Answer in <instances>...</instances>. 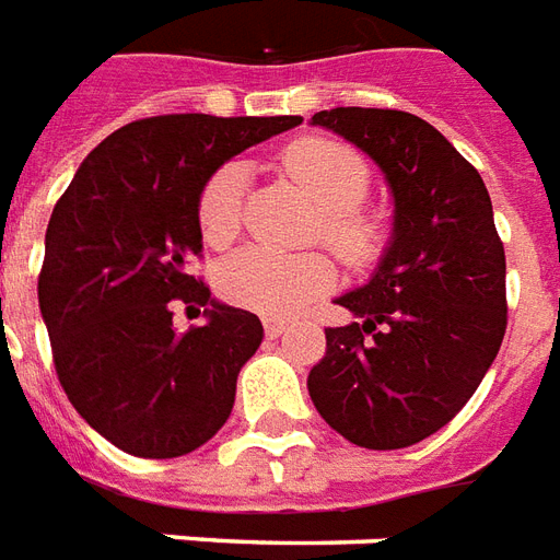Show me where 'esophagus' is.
<instances>
[{
    "instance_id": "34e87169",
    "label": "esophagus",
    "mask_w": 560,
    "mask_h": 560,
    "mask_svg": "<svg viewBox=\"0 0 560 560\" xmlns=\"http://www.w3.org/2000/svg\"><path fill=\"white\" fill-rule=\"evenodd\" d=\"M264 329H267L269 338H279V335L288 329V323L276 320V317H269V320H264Z\"/></svg>"
}]
</instances>
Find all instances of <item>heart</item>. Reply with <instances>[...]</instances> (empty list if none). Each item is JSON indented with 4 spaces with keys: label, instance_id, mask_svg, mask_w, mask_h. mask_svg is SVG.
I'll return each instance as SVG.
<instances>
[{
    "label": "heart",
    "instance_id": "1",
    "mask_svg": "<svg viewBox=\"0 0 560 560\" xmlns=\"http://www.w3.org/2000/svg\"><path fill=\"white\" fill-rule=\"evenodd\" d=\"M281 168L320 207L314 234L335 248L350 269L374 267L383 258L388 228L374 207L362 201L371 168L362 156L332 139H300L281 153ZM246 165H219L198 192V231L210 248H228L243 231ZM338 269L326 252L276 255L248 248L219 267V293L240 308L264 317H291L335 288Z\"/></svg>",
    "mask_w": 560,
    "mask_h": 560
}]
</instances>
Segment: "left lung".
Segmentation results:
<instances>
[{
	"label": "left lung",
	"mask_w": 560,
	"mask_h": 560,
	"mask_svg": "<svg viewBox=\"0 0 560 560\" xmlns=\"http://www.w3.org/2000/svg\"><path fill=\"white\" fill-rule=\"evenodd\" d=\"M312 124L359 144L395 192L374 279L338 305L308 374L323 421L359 448H409L469 404L508 329L504 246L478 168L418 115L338 106Z\"/></svg>",
	"instance_id": "left-lung-1"
}]
</instances>
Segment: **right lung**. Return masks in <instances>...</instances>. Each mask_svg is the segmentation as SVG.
Returning a JSON list of instances; mask_svg holds the SVG:
<instances>
[{
  "instance_id": "1",
  "label": "right lung",
  "mask_w": 560,
  "mask_h": 560,
  "mask_svg": "<svg viewBox=\"0 0 560 560\" xmlns=\"http://www.w3.org/2000/svg\"><path fill=\"white\" fill-rule=\"evenodd\" d=\"M300 121L142 118L103 139L59 198L37 302L65 395L115 448L184 457L231 416L240 368L264 326L210 300L205 279L189 272L201 255L198 192L234 153ZM175 301L210 304L206 326L175 334Z\"/></svg>"
}]
</instances>
